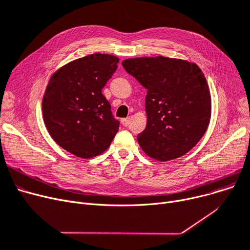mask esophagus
Wrapping results in <instances>:
<instances>
[{"mask_svg":"<svg viewBox=\"0 0 250 250\" xmlns=\"http://www.w3.org/2000/svg\"><path fill=\"white\" fill-rule=\"evenodd\" d=\"M129 122H130L129 117H126V118H123V120H122V124H123V125H124V126H127V125H129Z\"/></svg>","mask_w":250,"mask_h":250,"instance_id":"1","label":"esophagus"}]
</instances>
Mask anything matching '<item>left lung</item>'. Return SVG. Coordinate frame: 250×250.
Wrapping results in <instances>:
<instances>
[{
  "instance_id": "1",
  "label": "left lung",
  "mask_w": 250,
  "mask_h": 250,
  "mask_svg": "<svg viewBox=\"0 0 250 250\" xmlns=\"http://www.w3.org/2000/svg\"><path fill=\"white\" fill-rule=\"evenodd\" d=\"M122 64L148 90L147 125L138 136L142 150L161 162L189 152L205 135L212 111L199 65L165 57L126 59Z\"/></svg>"
}]
</instances>
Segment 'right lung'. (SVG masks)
<instances>
[{
    "mask_svg": "<svg viewBox=\"0 0 250 250\" xmlns=\"http://www.w3.org/2000/svg\"><path fill=\"white\" fill-rule=\"evenodd\" d=\"M118 58L94 54L72 61L51 75L42 98V115L60 147L83 159L106 151L120 122L102 88L117 69Z\"/></svg>",
    "mask_w": 250,
    "mask_h": 250,
    "instance_id": "add662e5",
    "label": "right lung"
}]
</instances>
